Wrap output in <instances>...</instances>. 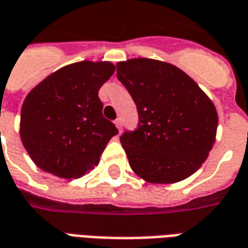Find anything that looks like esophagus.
Masks as SVG:
<instances>
[{
	"label": "esophagus",
	"mask_w": 248,
	"mask_h": 248,
	"mask_svg": "<svg viewBox=\"0 0 248 248\" xmlns=\"http://www.w3.org/2000/svg\"><path fill=\"white\" fill-rule=\"evenodd\" d=\"M115 126H117V129H118L119 133H121V131H122V119H117V121H115Z\"/></svg>",
	"instance_id": "esophagus-1"
}]
</instances>
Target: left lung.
Returning a JSON list of instances; mask_svg holds the SVG:
<instances>
[{
	"mask_svg": "<svg viewBox=\"0 0 248 248\" xmlns=\"http://www.w3.org/2000/svg\"><path fill=\"white\" fill-rule=\"evenodd\" d=\"M117 78L138 111V127L121 143L131 169L148 183L172 184L196 172L215 143L217 112L197 83L153 59L117 64Z\"/></svg>",
	"mask_w": 248,
	"mask_h": 248,
	"instance_id": "obj_1",
	"label": "left lung"
}]
</instances>
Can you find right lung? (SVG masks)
Segmentation results:
<instances>
[{
	"label": "right lung",
	"mask_w": 248,
	"mask_h": 248,
	"mask_svg": "<svg viewBox=\"0 0 248 248\" xmlns=\"http://www.w3.org/2000/svg\"><path fill=\"white\" fill-rule=\"evenodd\" d=\"M108 62H79L60 68L28 94L21 108L24 148L41 170L79 178L98 165L107 142L118 134L102 114L98 96L114 74Z\"/></svg>",
	"instance_id": "obj_1"
}]
</instances>
